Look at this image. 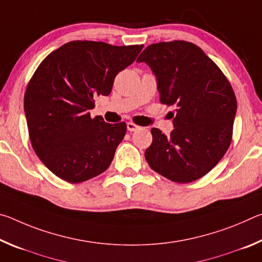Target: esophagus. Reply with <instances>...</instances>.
Returning a JSON list of instances; mask_svg holds the SVG:
<instances>
[{
	"instance_id": "1",
	"label": "esophagus",
	"mask_w": 262,
	"mask_h": 262,
	"mask_svg": "<svg viewBox=\"0 0 262 262\" xmlns=\"http://www.w3.org/2000/svg\"><path fill=\"white\" fill-rule=\"evenodd\" d=\"M127 129L129 130V132H135V130H137V129H140V126L135 125L134 122H128V123H127Z\"/></svg>"
}]
</instances>
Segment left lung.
Listing matches in <instances>:
<instances>
[{
    "label": "left lung",
    "instance_id": "8db88e82",
    "mask_svg": "<svg viewBox=\"0 0 262 262\" xmlns=\"http://www.w3.org/2000/svg\"><path fill=\"white\" fill-rule=\"evenodd\" d=\"M137 62L157 77L159 100L176 105L174 129L164 135L152 128L145 150L149 166L171 181L192 183L206 176L230 147L237 100L229 79L193 42L149 45Z\"/></svg>",
    "mask_w": 262,
    "mask_h": 262
}]
</instances>
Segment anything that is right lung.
Returning <instances> with one entry per match:
<instances>
[{"label": "right lung", "mask_w": 262, "mask_h": 262, "mask_svg": "<svg viewBox=\"0 0 262 262\" xmlns=\"http://www.w3.org/2000/svg\"><path fill=\"white\" fill-rule=\"evenodd\" d=\"M143 45L74 40L52 52L26 86L24 111L32 148L60 179L78 184L106 171L127 132L126 122L91 118L95 98L108 96L119 72Z\"/></svg>", "instance_id": "1"}]
</instances>
